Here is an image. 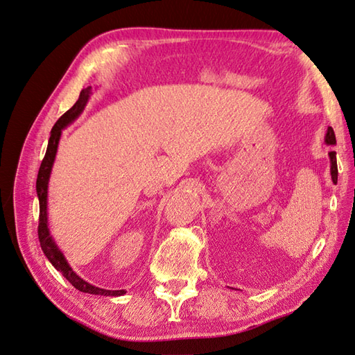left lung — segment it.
Wrapping results in <instances>:
<instances>
[{
	"label": "left lung",
	"instance_id": "1",
	"mask_svg": "<svg viewBox=\"0 0 355 355\" xmlns=\"http://www.w3.org/2000/svg\"><path fill=\"white\" fill-rule=\"evenodd\" d=\"M324 142H327V146H336V135H334V130H332V127H328L327 136H324ZM329 159H331V178H332V182L337 184L338 170H337L336 151H329Z\"/></svg>",
	"mask_w": 355,
	"mask_h": 355
}]
</instances>
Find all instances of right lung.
Returning a JSON list of instances; mask_svg holds the SVG:
<instances>
[{"label":"right lung","mask_w":355,"mask_h":355,"mask_svg":"<svg viewBox=\"0 0 355 355\" xmlns=\"http://www.w3.org/2000/svg\"><path fill=\"white\" fill-rule=\"evenodd\" d=\"M90 90H92V87H87V89L81 90L75 105L56 121V124L53 125L52 132H50L46 156H44V159H42L41 167H40V171H38V178H36V194H38V199H40L38 237H40L41 250L44 251V254L50 260V263H52L55 268L60 271L62 276L66 277L76 289H79V291H83V293L95 294V295H112V297H118V295L125 294L124 289L112 291V289L93 286V285L89 284V282H85L84 279L79 277L78 274L73 270H71V266L69 265L66 257H64L61 250L58 248V245L55 243L52 236H50L49 223H47V187H49L50 173H52V167H53V162H55L58 144H60V137H61L62 130L66 128L69 124H71V122H73L79 116V114L83 113L87 101H89V98H90V93H92Z\"/></svg>","instance_id":"1"}]
</instances>
